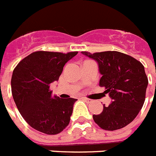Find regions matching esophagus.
I'll use <instances>...</instances> for the list:
<instances>
[{
	"mask_svg": "<svg viewBox=\"0 0 156 156\" xmlns=\"http://www.w3.org/2000/svg\"><path fill=\"white\" fill-rule=\"evenodd\" d=\"M82 100H83V101H85L86 103H91L92 101V100H90V99L86 98V97H83V98H82Z\"/></svg>",
	"mask_w": 156,
	"mask_h": 156,
	"instance_id": "1",
	"label": "esophagus"
}]
</instances>
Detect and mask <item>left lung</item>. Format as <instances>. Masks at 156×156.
Here are the masks:
<instances>
[{
  "mask_svg": "<svg viewBox=\"0 0 156 156\" xmlns=\"http://www.w3.org/2000/svg\"><path fill=\"white\" fill-rule=\"evenodd\" d=\"M81 53L96 60L102 75L100 87L112 100L103 112L93 115L95 123L102 129L115 131L129 124L144 104L148 80L144 67L132 56L116 51Z\"/></svg>",
  "mask_w": 156,
  "mask_h": 156,
  "instance_id": "8db88e82",
  "label": "left lung"
}]
</instances>
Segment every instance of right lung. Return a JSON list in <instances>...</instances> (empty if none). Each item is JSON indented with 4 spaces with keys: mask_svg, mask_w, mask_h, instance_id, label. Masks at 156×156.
Here are the masks:
<instances>
[{
    "mask_svg": "<svg viewBox=\"0 0 156 156\" xmlns=\"http://www.w3.org/2000/svg\"><path fill=\"white\" fill-rule=\"evenodd\" d=\"M77 53L38 51L24 58L13 70L11 87L14 102L34 129L56 135L69 125L77 100L52 96L49 87L58 81L65 64Z\"/></svg>",
    "mask_w": 156,
    "mask_h": 156,
    "instance_id": "1",
    "label": "right lung"
}]
</instances>
